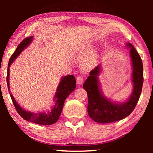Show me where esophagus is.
Returning <instances> with one entry per match:
<instances>
[{
  "label": "esophagus",
  "instance_id": "obj_1",
  "mask_svg": "<svg viewBox=\"0 0 153 153\" xmlns=\"http://www.w3.org/2000/svg\"><path fill=\"white\" fill-rule=\"evenodd\" d=\"M84 80V77L82 76H78L77 77V84H82Z\"/></svg>",
  "mask_w": 153,
  "mask_h": 153
}]
</instances>
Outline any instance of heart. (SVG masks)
I'll return each instance as SVG.
<instances>
[{
  "label": "heart",
  "mask_w": 153,
  "mask_h": 153,
  "mask_svg": "<svg viewBox=\"0 0 153 153\" xmlns=\"http://www.w3.org/2000/svg\"><path fill=\"white\" fill-rule=\"evenodd\" d=\"M95 58H96V53H93L91 54V56L89 57V58L88 59V60L87 61V63H86V66L87 67H91L93 64H94V62H95Z\"/></svg>",
  "instance_id": "heart-1"
}]
</instances>
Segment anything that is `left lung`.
<instances>
[{"mask_svg": "<svg viewBox=\"0 0 153 153\" xmlns=\"http://www.w3.org/2000/svg\"><path fill=\"white\" fill-rule=\"evenodd\" d=\"M127 45L130 48L133 64L132 81L134 83V91L128 101L118 105L106 99L100 93L97 78L100 72L99 66L90 71V76L83 85L88 97V114L96 122L110 123L125 118L133 112L140 97L143 83L142 60L140 55L131 44L128 43Z\"/></svg>", "mask_w": 153, "mask_h": 153, "instance_id": "8db88e82", "label": "left lung"}]
</instances>
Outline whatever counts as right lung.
<instances>
[{
  "mask_svg": "<svg viewBox=\"0 0 153 153\" xmlns=\"http://www.w3.org/2000/svg\"><path fill=\"white\" fill-rule=\"evenodd\" d=\"M33 37H29L25 38L18 45L14 53L12 54L10 58L8 65L7 70V77H6V81H7V85L10 95L14 104L16 111L19 114L22 118L27 120L28 122H31L35 123H37L39 125H52L58 121V118L61 114L62 110L63 108L64 101L66 97L73 91L76 88V78L73 75H69V76H64L61 79V82L58 85L56 93L55 94L54 99L56 100L55 105L52 110L47 112L42 113H32L27 112L26 110L22 109L19 106L17 102L16 101L14 97L10 93V87H9V74H10V66L12 62L14 61L18 55L21 53V52L30 44Z\"/></svg>",
  "mask_w": 153,
  "mask_h": 153,
  "instance_id": "obj_1",
  "label": "right lung"
}]
</instances>
